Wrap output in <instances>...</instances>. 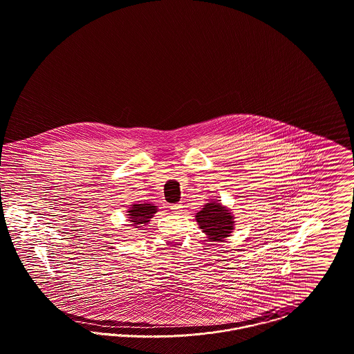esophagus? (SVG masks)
I'll return each instance as SVG.
<instances>
[{
	"label": "esophagus",
	"mask_w": 354,
	"mask_h": 354,
	"mask_svg": "<svg viewBox=\"0 0 354 354\" xmlns=\"http://www.w3.org/2000/svg\"><path fill=\"white\" fill-rule=\"evenodd\" d=\"M171 209L174 214H182L183 212V205L182 204H171Z\"/></svg>",
	"instance_id": "esophagus-1"
}]
</instances>
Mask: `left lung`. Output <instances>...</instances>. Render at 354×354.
<instances>
[{
  "instance_id": "8db88e82",
  "label": "left lung",
  "mask_w": 354,
  "mask_h": 354,
  "mask_svg": "<svg viewBox=\"0 0 354 354\" xmlns=\"http://www.w3.org/2000/svg\"><path fill=\"white\" fill-rule=\"evenodd\" d=\"M234 215L219 202H209L203 205L202 211L196 214V221L211 241H221L234 231Z\"/></svg>"
}]
</instances>
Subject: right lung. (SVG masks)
I'll return each mask as SVG.
<instances>
[{
	"label": "right lung",
	"instance_id": "add662e5",
	"mask_svg": "<svg viewBox=\"0 0 354 354\" xmlns=\"http://www.w3.org/2000/svg\"><path fill=\"white\" fill-rule=\"evenodd\" d=\"M158 212L156 205L151 203H142V204H131V207L127 211V216L133 223L135 228H140L142 224H147L153 214Z\"/></svg>",
	"mask_w": 354,
	"mask_h": 354
}]
</instances>
